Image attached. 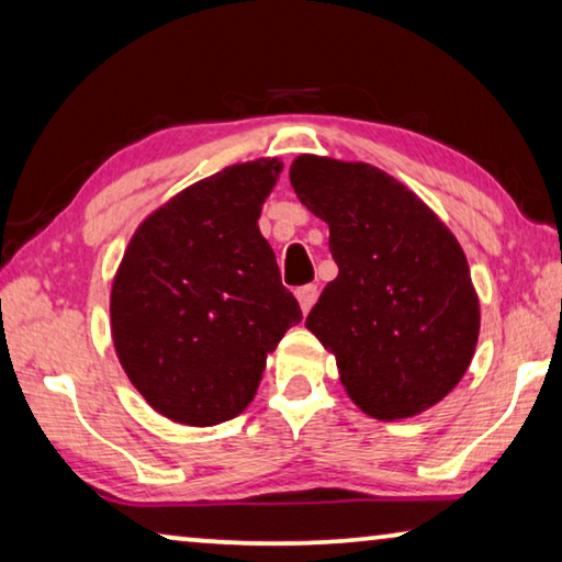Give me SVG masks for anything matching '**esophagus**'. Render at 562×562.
Wrapping results in <instances>:
<instances>
[{
  "label": "esophagus",
  "instance_id": "1",
  "mask_svg": "<svg viewBox=\"0 0 562 562\" xmlns=\"http://www.w3.org/2000/svg\"><path fill=\"white\" fill-rule=\"evenodd\" d=\"M295 297L300 307H303V313L311 311V307L315 305V297H318V290H315V284H303V288L295 290Z\"/></svg>",
  "mask_w": 562,
  "mask_h": 562
}]
</instances>
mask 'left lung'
<instances>
[{
  "mask_svg": "<svg viewBox=\"0 0 562 562\" xmlns=\"http://www.w3.org/2000/svg\"><path fill=\"white\" fill-rule=\"evenodd\" d=\"M290 183L330 232L338 278L305 328L336 357L346 394L384 423L438 405L479 341V297L461 244L430 205L374 165L300 155Z\"/></svg>",
  "mask_w": 562,
  "mask_h": 562,
  "instance_id": "obj_1",
  "label": "left lung"
}]
</instances>
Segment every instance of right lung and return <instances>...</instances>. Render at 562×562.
I'll use <instances>...</instances> for the list:
<instances>
[{
    "instance_id": "obj_1",
    "label": "right lung",
    "mask_w": 562,
    "mask_h": 562,
    "mask_svg": "<svg viewBox=\"0 0 562 562\" xmlns=\"http://www.w3.org/2000/svg\"><path fill=\"white\" fill-rule=\"evenodd\" d=\"M278 157L228 165L149 213L112 282V338L147 405L209 428L255 400L267 353L303 321L257 218Z\"/></svg>"
}]
</instances>
